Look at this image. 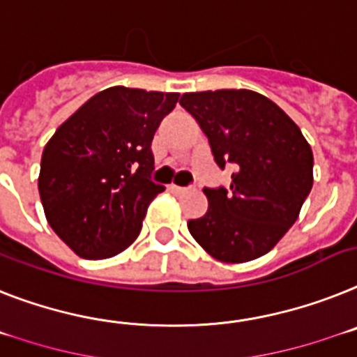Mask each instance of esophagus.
<instances>
[{"label":"esophagus","mask_w":357,"mask_h":357,"mask_svg":"<svg viewBox=\"0 0 357 357\" xmlns=\"http://www.w3.org/2000/svg\"><path fill=\"white\" fill-rule=\"evenodd\" d=\"M170 192H174V194H187L188 190H190V187H178V185H170Z\"/></svg>","instance_id":"34e87169"}]
</instances>
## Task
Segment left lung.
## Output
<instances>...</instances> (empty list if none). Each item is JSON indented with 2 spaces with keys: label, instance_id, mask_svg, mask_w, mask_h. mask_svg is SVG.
I'll return each instance as SVG.
<instances>
[{
  "label": "left lung",
  "instance_id": "1",
  "mask_svg": "<svg viewBox=\"0 0 357 357\" xmlns=\"http://www.w3.org/2000/svg\"><path fill=\"white\" fill-rule=\"evenodd\" d=\"M179 105L208 137L215 163L236 165L229 188H203L208 211L188 221L190 234L218 261L261 257L310 194L312 149L274 101L254 91L187 92Z\"/></svg>",
  "mask_w": 357,
  "mask_h": 357
}]
</instances>
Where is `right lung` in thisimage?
<instances>
[{
	"label": "right lung",
	"instance_id": "add662e5",
	"mask_svg": "<svg viewBox=\"0 0 357 357\" xmlns=\"http://www.w3.org/2000/svg\"><path fill=\"white\" fill-rule=\"evenodd\" d=\"M178 92L110 86L54 132L41 155L38 188L47 221L85 259L123 252L163 185L151 181L152 139Z\"/></svg>",
	"mask_w": 357,
	"mask_h": 357
}]
</instances>
